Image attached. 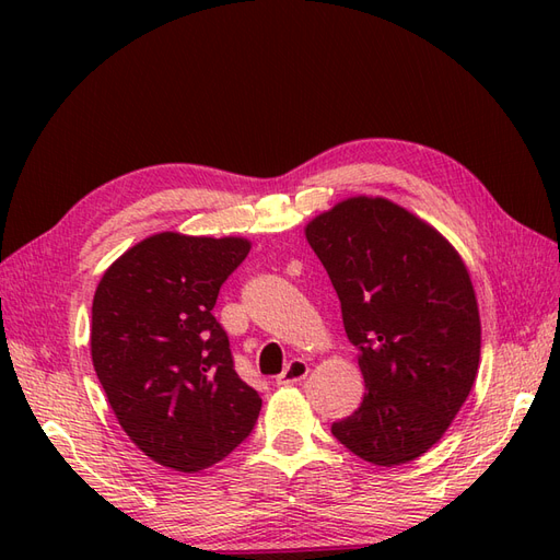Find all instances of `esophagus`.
<instances>
[{
	"label": "esophagus",
	"mask_w": 560,
	"mask_h": 560,
	"mask_svg": "<svg viewBox=\"0 0 560 560\" xmlns=\"http://www.w3.org/2000/svg\"><path fill=\"white\" fill-rule=\"evenodd\" d=\"M308 371H311V366L303 362V360H292L290 364L284 366V371L282 374L276 378V383L278 385H294V383H301L303 378L308 376Z\"/></svg>",
	"instance_id": "obj_1"
}]
</instances>
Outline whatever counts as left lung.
Returning <instances> with one entry per match:
<instances>
[{
	"label": "left lung",
	"instance_id": "left-lung-1",
	"mask_svg": "<svg viewBox=\"0 0 560 560\" xmlns=\"http://www.w3.org/2000/svg\"><path fill=\"white\" fill-rule=\"evenodd\" d=\"M306 238L341 301L364 399L331 434L395 467L428 453L479 371L481 322L460 254L393 200L354 196L317 214Z\"/></svg>",
	"mask_w": 560,
	"mask_h": 560
}]
</instances>
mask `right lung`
<instances>
[{
	"instance_id": "right-lung-1",
	"label": "right lung",
	"mask_w": 560,
	"mask_h": 560,
	"mask_svg": "<svg viewBox=\"0 0 560 560\" xmlns=\"http://www.w3.org/2000/svg\"><path fill=\"white\" fill-rule=\"evenodd\" d=\"M249 247L245 238L156 233L121 254L95 290V374L132 444L163 467H212L259 418L261 397L235 374L212 315Z\"/></svg>"
}]
</instances>
